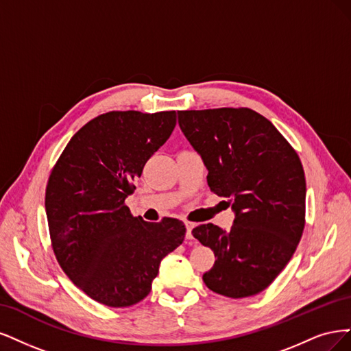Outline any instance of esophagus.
<instances>
[{
  "label": "esophagus",
  "mask_w": 351,
  "mask_h": 351,
  "mask_svg": "<svg viewBox=\"0 0 351 351\" xmlns=\"http://www.w3.org/2000/svg\"><path fill=\"white\" fill-rule=\"evenodd\" d=\"M194 223H191V221H185V228H186V233H185V236H186V239H194V236H192V229H194Z\"/></svg>",
  "instance_id": "obj_1"
}]
</instances>
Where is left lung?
<instances>
[{
  "instance_id": "1",
  "label": "left lung",
  "mask_w": 351,
  "mask_h": 351,
  "mask_svg": "<svg viewBox=\"0 0 351 351\" xmlns=\"http://www.w3.org/2000/svg\"><path fill=\"white\" fill-rule=\"evenodd\" d=\"M178 121L208 169L210 189L229 198L236 213L228 233L213 223L192 229L216 256L202 280L228 298L258 295L287 265L304 229L306 180L299 154L250 108L179 110Z\"/></svg>"
}]
</instances>
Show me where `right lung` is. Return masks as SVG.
Wrapping results in <instances>:
<instances>
[{
	"label": "right lung",
	"instance_id": "1",
	"mask_svg": "<svg viewBox=\"0 0 351 351\" xmlns=\"http://www.w3.org/2000/svg\"><path fill=\"white\" fill-rule=\"evenodd\" d=\"M175 125V110L106 112L73 135L51 171L45 208L56 261L106 306L143 300L162 259L184 242V221L149 223L125 206L144 165Z\"/></svg>",
	"mask_w": 351,
	"mask_h": 351
}]
</instances>
